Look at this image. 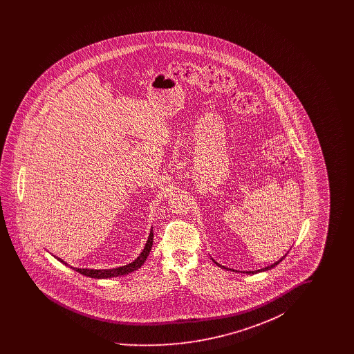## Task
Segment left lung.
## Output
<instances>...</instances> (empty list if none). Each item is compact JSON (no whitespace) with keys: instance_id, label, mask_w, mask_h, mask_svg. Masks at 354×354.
Here are the masks:
<instances>
[{"instance_id":"1","label":"left lung","mask_w":354,"mask_h":354,"mask_svg":"<svg viewBox=\"0 0 354 354\" xmlns=\"http://www.w3.org/2000/svg\"><path fill=\"white\" fill-rule=\"evenodd\" d=\"M286 254H288V253H286ZM286 256H283V257H281V259H280V260H277V261H276V263H273V264H270V266H268V267H266V268H261V270H245V272H243V273H248V274H253V273H259V272H264V270H272V268H274V267H276V266H277V264H279V263H280V261H283V260H284V259H286ZM214 263H215V264H218V266H219V267H221V268H224V270H228V268H225V267H223V266H220L219 263H216V261H215V260H214Z\"/></svg>"}]
</instances>
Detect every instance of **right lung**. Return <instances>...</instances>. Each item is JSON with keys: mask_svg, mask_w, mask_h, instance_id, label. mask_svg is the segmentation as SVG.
<instances>
[{"mask_svg": "<svg viewBox=\"0 0 354 354\" xmlns=\"http://www.w3.org/2000/svg\"><path fill=\"white\" fill-rule=\"evenodd\" d=\"M152 241H153V232H152L151 227L150 235H149L147 243H146V245H145L143 251H142L140 254L135 259L133 263H129V264L122 266V267L111 268V270H88V268H74V267H70V268H73V270L80 272L81 274H84L86 277H93V279H110V277H118V276H123V274H127V273L134 272V270H138V268H140V267L145 264V261H146L147 256H149L150 252H151ZM55 259H57L58 261L64 263L65 266H68V263H65L62 259H59V257H55Z\"/></svg>", "mask_w": 354, "mask_h": 354, "instance_id": "1", "label": "right lung"}]
</instances>
